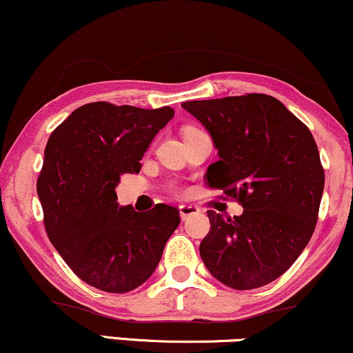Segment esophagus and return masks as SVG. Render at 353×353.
Wrapping results in <instances>:
<instances>
[{"label": "esophagus", "instance_id": "1", "mask_svg": "<svg viewBox=\"0 0 353 353\" xmlns=\"http://www.w3.org/2000/svg\"><path fill=\"white\" fill-rule=\"evenodd\" d=\"M178 209H180L181 221H186V219H190V217H193V216H198V214L201 212L199 208H196V205H193V204H181Z\"/></svg>", "mask_w": 353, "mask_h": 353}]
</instances>
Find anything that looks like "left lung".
<instances>
[{"label": "left lung", "mask_w": 353, "mask_h": 353, "mask_svg": "<svg viewBox=\"0 0 353 353\" xmlns=\"http://www.w3.org/2000/svg\"><path fill=\"white\" fill-rule=\"evenodd\" d=\"M210 134L219 160L210 188L238 199L243 214L208 210L199 253L217 281L236 290L282 276L308 245L318 221L324 170L308 128L266 94L183 102Z\"/></svg>", "instance_id": "1"}]
</instances>
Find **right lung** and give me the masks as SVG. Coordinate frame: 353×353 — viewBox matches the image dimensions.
Segmentation results:
<instances>
[{
  "instance_id": "add662e5",
  "label": "right lung",
  "mask_w": 353,
  "mask_h": 353,
  "mask_svg": "<svg viewBox=\"0 0 353 353\" xmlns=\"http://www.w3.org/2000/svg\"><path fill=\"white\" fill-rule=\"evenodd\" d=\"M170 107L94 102L76 108L50 136L37 181L54 250L85 283L110 294L134 290L152 276L180 223L176 208L148 212L117 203L123 173L141 170Z\"/></svg>"
}]
</instances>
